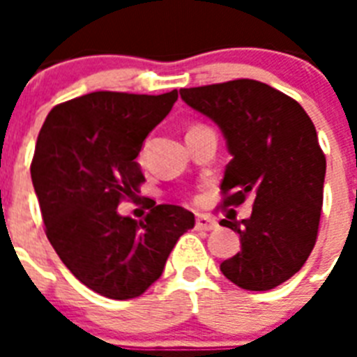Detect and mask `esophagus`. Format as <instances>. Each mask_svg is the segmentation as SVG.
<instances>
[{
  "mask_svg": "<svg viewBox=\"0 0 357 357\" xmlns=\"http://www.w3.org/2000/svg\"><path fill=\"white\" fill-rule=\"evenodd\" d=\"M217 228H218L217 220L209 217V215H198V217H196V229L211 231V229H217Z\"/></svg>",
  "mask_w": 357,
  "mask_h": 357,
  "instance_id": "obj_1",
  "label": "esophagus"
}]
</instances>
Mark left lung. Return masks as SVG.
Here are the masks:
<instances>
[{
	"label": "left lung",
	"instance_id": "left-lung-1",
	"mask_svg": "<svg viewBox=\"0 0 357 357\" xmlns=\"http://www.w3.org/2000/svg\"><path fill=\"white\" fill-rule=\"evenodd\" d=\"M183 102L222 131L231 161L220 192L224 207L252 196L250 218L222 220L241 237V252L220 263L229 282L268 291L304 266L315 246L326 157L315 126L287 94L254 79L179 91Z\"/></svg>",
	"mask_w": 357,
	"mask_h": 357
}]
</instances>
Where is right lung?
Here are the masks:
<instances>
[{"label": "right lung", "instance_id": "1", "mask_svg": "<svg viewBox=\"0 0 357 357\" xmlns=\"http://www.w3.org/2000/svg\"><path fill=\"white\" fill-rule=\"evenodd\" d=\"M176 100L178 91L91 92L53 107L38 133L31 179L47 238L66 268L107 298L140 296L195 228V215L170 204L153 206L142 220L116 211L139 192L137 155Z\"/></svg>", "mask_w": 357, "mask_h": 357}]
</instances>
